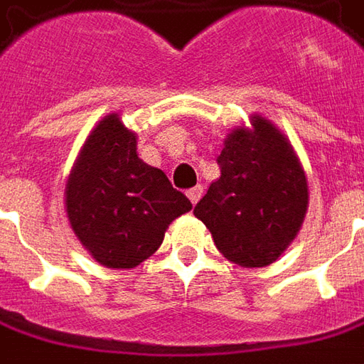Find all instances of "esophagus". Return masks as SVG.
<instances>
[{
    "mask_svg": "<svg viewBox=\"0 0 364 364\" xmlns=\"http://www.w3.org/2000/svg\"><path fill=\"white\" fill-rule=\"evenodd\" d=\"M201 195H203L201 185H197V187H193V189H189V191H187V197H189V201H191L193 205H195V203L201 199Z\"/></svg>",
    "mask_w": 364,
    "mask_h": 364,
    "instance_id": "1",
    "label": "esophagus"
}]
</instances>
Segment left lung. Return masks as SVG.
I'll use <instances>...</instances> for the list:
<instances>
[{"instance_id":"obj_1","label":"left lung","mask_w":364,"mask_h":364,"mask_svg":"<svg viewBox=\"0 0 364 364\" xmlns=\"http://www.w3.org/2000/svg\"><path fill=\"white\" fill-rule=\"evenodd\" d=\"M221 177L193 213L217 249L237 265H271L299 233L309 203L305 171L291 143L271 121L227 135L217 157Z\"/></svg>"}]
</instances>
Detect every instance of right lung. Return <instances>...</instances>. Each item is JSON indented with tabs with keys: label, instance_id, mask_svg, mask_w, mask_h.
I'll use <instances>...</instances> for the list:
<instances>
[{
	"label": "right lung",
	"instance_id": "obj_1",
	"mask_svg": "<svg viewBox=\"0 0 364 364\" xmlns=\"http://www.w3.org/2000/svg\"><path fill=\"white\" fill-rule=\"evenodd\" d=\"M167 175L137 157L135 133L107 115L89 135L65 187L73 233L109 269H133L155 253L173 219L191 211Z\"/></svg>",
	"mask_w": 364,
	"mask_h": 364
}]
</instances>
